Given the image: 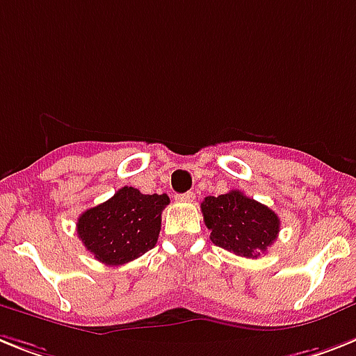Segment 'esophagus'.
I'll list each match as a JSON object with an SVG mask.
<instances>
[{"instance_id": "34e87169", "label": "esophagus", "mask_w": 356, "mask_h": 356, "mask_svg": "<svg viewBox=\"0 0 356 356\" xmlns=\"http://www.w3.org/2000/svg\"><path fill=\"white\" fill-rule=\"evenodd\" d=\"M176 198L180 200V202H193V200H195V193L187 191V193H184V195L176 196Z\"/></svg>"}]
</instances>
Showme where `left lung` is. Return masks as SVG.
Here are the masks:
<instances>
[{
    "label": "left lung",
    "instance_id": "left-lung-1",
    "mask_svg": "<svg viewBox=\"0 0 356 356\" xmlns=\"http://www.w3.org/2000/svg\"><path fill=\"white\" fill-rule=\"evenodd\" d=\"M202 213L211 242L238 257L258 258L271 248L280 231L275 211L240 191L207 196L202 202Z\"/></svg>",
    "mask_w": 356,
    "mask_h": 356
}]
</instances>
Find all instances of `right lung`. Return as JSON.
I'll use <instances>...</instances> for the list:
<instances>
[{
  "label": "right lung",
  "mask_w": 356,
  "mask_h": 356,
  "mask_svg": "<svg viewBox=\"0 0 356 356\" xmlns=\"http://www.w3.org/2000/svg\"><path fill=\"white\" fill-rule=\"evenodd\" d=\"M167 204V195H142L134 187H122L79 216L78 236L96 260L122 266L156 245Z\"/></svg>",
  "instance_id": "1"
}]
</instances>
